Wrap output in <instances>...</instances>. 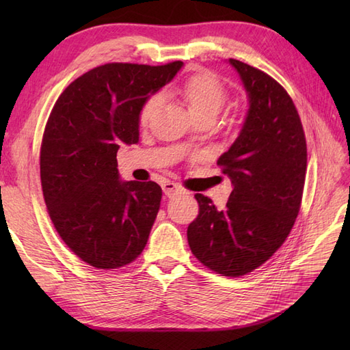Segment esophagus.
Instances as JSON below:
<instances>
[{
    "label": "esophagus",
    "mask_w": 350,
    "mask_h": 350,
    "mask_svg": "<svg viewBox=\"0 0 350 350\" xmlns=\"http://www.w3.org/2000/svg\"><path fill=\"white\" fill-rule=\"evenodd\" d=\"M162 189H163V194H165L168 198L174 197L177 194H185V189L182 187H179L177 183L173 182H165L162 185Z\"/></svg>",
    "instance_id": "esophagus-1"
}]
</instances>
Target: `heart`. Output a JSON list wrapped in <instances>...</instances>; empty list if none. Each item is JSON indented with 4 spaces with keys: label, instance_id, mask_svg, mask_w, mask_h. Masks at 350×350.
I'll return each mask as SVG.
<instances>
[{
    "label": "heart",
    "instance_id": "1",
    "mask_svg": "<svg viewBox=\"0 0 350 350\" xmlns=\"http://www.w3.org/2000/svg\"><path fill=\"white\" fill-rule=\"evenodd\" d=\"M170 96L182 99L192 117L211 116L217 117L227 100L224 85L209 73H196L183 79L179 85L170 88ZM159 107V96H152L147 99L139 113V124L146 126L150 122L154 111Z\"/></svg>",
    "mask_w": 350,
    "mask_h": 350
}]
</instances>
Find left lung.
Returning <instances> with one entry per match:
<instances>
[{"label":"left lung","instance_id":"1","mask_svg":"<svg viewBox=\"0 0 350 350\" xmlns=\"http://www.w3.org/2000/svg\"><path fill=\"white\" fill-rule=\"evenodd\" d=\"M247 93L239 135L218 159L233 191L226 209L196 194L200 213L188 243L209 269L239 277L263 265L286 241L298 217L307 144L293 100L267 73L230 58Z\"/></svg>","mask_w":350,"mask_h":350}]
</instances>
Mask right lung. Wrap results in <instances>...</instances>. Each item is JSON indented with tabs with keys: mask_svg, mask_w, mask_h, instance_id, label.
Masks as SVG:
<instances>
[{
	"mask_svg": "<svg viewBox=\"0 0 350 350\" xmlns=\"http://www.w3.org/2000/svg\"><path fill=\"white\" fill-rule=\"evenodd\" d=\"M182 66H99L73 81L51 111L40 148L44 203L64 243L98 269L128 265L146 247L162 189L122 180L117 150L138 143L141 108Z\"/></svg>",
	"mask_w": 350,
	"mask_h": 350,
	"instance_id": "right-lung-1",
	"label": "right lung"
}]
</instances>
